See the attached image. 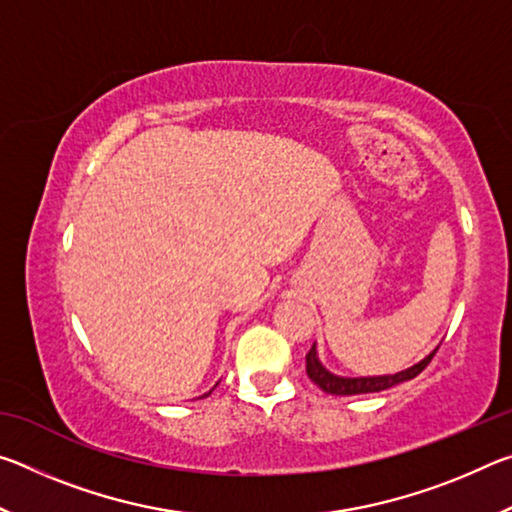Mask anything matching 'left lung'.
Returning <instances> with one entry per match:
<instances>
[{
    "label": "left lung",
    "instance_id": "obj_1",
    "mask_svg": "<svg viewBox=\"0 0 512 512\" xmlns=\"http://www.w3.org/2000/svg\"><path fill=\"white\" fill-rule=\"evenodd\" d=\"M433 354H436V352H431L427 359H422L420 363H415L413 368L397 372V375L354 377V379H350V377H336L329 370H325L323 363H320L318 357H316L314 345H311V350L307 352L305 359H307V375L320 388V391H325L329 395H363V393L386 391V388H391L395 384H402V381H409L413 377H418L420 372L431 363Z\"/></svg>",
    "mask_w": 512,
    "mask_h": 512
}]
</instances>
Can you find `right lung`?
Segmentation results:
<instances>
[{"label":"right lung","instance_id":"obj_1","mask_svg":"<svg viewBox=\"0 0 512 512\" xmlns=\"http://www.w3.org/2000/svg\"><path fill=\"white\" fill-rule=\"evenodd\" d=\"M203 397H205V395H203Z\"/></svg>","mask_w":512,"mask_h":512}]
</instances>
